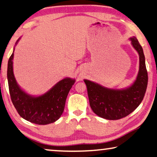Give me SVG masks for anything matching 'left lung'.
Listing matches in <instances>:
<instances>
[{
  "label": "left lung",
  "mask_w": 157,
  "mask_h": 157,
  "mask_svg": "<svg viewBox=\"0 0 157 157\" xmlns=\"http://www.w3.org/2000/svg\"><path fill=\"white\" fill-rule=\"evenodd\" d=\"M130 40L140 56V70L131 87L122 90H110L87 79L84 80L92 111L106 120H117L129 115L142 102L147 90L148 73L142 47L136 37Z\"/></svg>",
  "instance_id": "1"
}]
</instances>
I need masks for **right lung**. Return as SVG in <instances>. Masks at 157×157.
<instances>
[{"label":"right lung","instance_id":"add662e5","mask_svg":"<svg viewBox=\"0 0 157 157\" xmlns=\"http://www.w3.org/2000/svg\"><path fill=\"white\" fill-rule=\"evenodd\" d=\"M13 52L8 60L7 77L10 98L17 113L25 120L37 124H48L56 122L63 114L66 99L75 79H62L47 93L33 98L17 85L13 75Z\"/></svg>","mask_w":157,"mask_h":157}]
</instances>
